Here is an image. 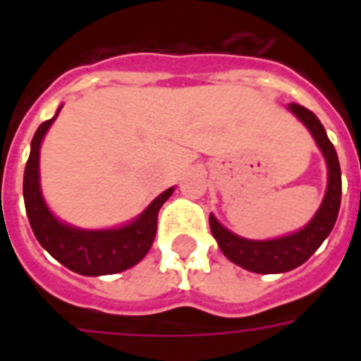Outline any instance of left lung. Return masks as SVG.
<instances>
[{
	"label": "left lung",
	"instance_id": "8db88e82",
	"mask_svg": "<svg viewBox=\"0 0 361 361\" xmlns=\"http://www.w3.org/2000/svg\"><path fill=\"white\" fill-rule=\"evenodd\" d=\"M286 109L307 127L324 155L328 166V185L322 204L313 215V219L300 231L274 240H247L238 236L221 225L214 214H209V228L223 255L231 262L249 269L252 274H285L302 266L322 245V241L330 236L341 206V166H339L336 147L326 135V129L319 118L311 110L303 109L302 104L290 103Z\"/></svg>",
	"mask_w": 361,
	"mask_h": 361
}]
</instances>
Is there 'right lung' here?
I'll return each instance as SVG.
<instances>
[{"label":"right lung","instance_id":"add662e5","mask_svg":"<svg viewBox=\"0 0 361 361\" xmlns=\"http://www.w3.org/2000/svg\"><path fill=\"white\" fill-rule=\"evenodd\" d=\"M61 109L63 104L56 110L52 120L39 125L31 140L30 159L24 170V202L31 231L37 241L71 271L87 277L120 274L133 268L147 255L157 232L159 209L174 192V187L161 192L138 217L114 228L90 231L59 221L42 197L39 159L42 138Z\"/></svg>","mask_w":361,"mask_h":361}]
</instances>
